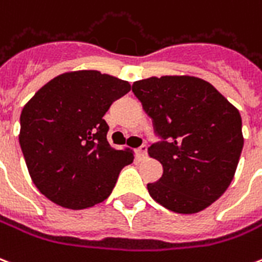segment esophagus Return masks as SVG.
I'll list each match as a JSON object with an SVG mask.
<instances>
[{
    "label": "esophagus",
    "mask_w": 262,
    "mask_h": 262,
    "mask_svg": "<svg viewBox=\"0 0 262 262\" xmlns=\"http://www.w3.org/2000/svg\"><path fill=\"white\" fill-rule=\"evenodd\" d=\"M137 152H139L140 157H145V155H147V145H140L139 148H137Z\"/></svg>",
    "instance_id": "obj_1"
}]
</instances>
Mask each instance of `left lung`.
<instances>
[{
	"mask_svg": "<svg viewBox=\"0 0 262 262\" xmlns=\"http://www.w3.org/2000/svg\"><path fill=\"white\" fill-rule=\"evenodd\" d=\"M132 91L159 137L148 148L163 174L147 184L154 201L192 214L215 202L231 184L243 148L242 118L211 83L189 75L136 81Z\"/></svg>",
	"mask_w": 262,
	"mask_h": 262,
	"instance_id": "left-lung-1",
	"label": "left lung"
}]
</instances>
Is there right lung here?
Returning <instances> with one entry per match:
<instances>
[{
    "mask_svg": "<svg viewBox=\"0 0 262 262\" xmlns=\"http://www.w3.org/2000/svg\"><path fill=\"white\" fill-rule=\"evenodd\" d=\"M129 91L127 81L108 74L71 71L43 85L23 107L20 148L33 183L49 201L79 210L113 192L135 157L110 145L103 117Z\"/></svg>",
    "mask_w": 262,
    "mask_h": 262,
    "instance_id": "right-lung-1",
    "label": "right lung"
}]
</instances>
